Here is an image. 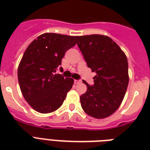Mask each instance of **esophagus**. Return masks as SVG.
I'll list each match as a JSON object with an SVG mask.
<instances>
[{
    "instance_id": "esophagus-1",
    "label": "esophagus",
    "mask_w": 150,
    "mask_h": 150,
    "mask_svg": "<svg viewBox=\"0 0 150 150\" xmlns=\"http://www.w3.org/2000/svg\"><path fill=\"white\" fill-rule=\"evenodd\" d=\"M74 82H75V84H79L81 83V80H76V79H75V80H74Z\"/></svg>"
}]
</instances>
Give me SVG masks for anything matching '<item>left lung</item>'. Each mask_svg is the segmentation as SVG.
Masks as SVG:
<instances>
[{
    "label": "left lung",
    "mask_w": 150,
    "mask_h": 150,
    "mask_svg": "<svg viewBox=\"0 0 150 150\" xmlns=\"http://www.w3.org/2000/svg\"><path fill=\"white\" fill-rule=\"evenodd\" d=\"M87 66L96 75L80 96L81 108L88 115L103 119L117 110L129 84L126 54L110 38L100 35L75 36Z\"/></svg>",
    "instance_id": "1"
}]
</instances>
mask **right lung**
<instances>
[{"label": "right lung", "mask_w": 150, "mask_h": 150, "mask_svg": "<svg viewBox=\"0 0 150 150\" xmlns=\"http://www.w3.org/2000/svg\"><path fill=\"white\" fill-rule=\"evenodd\" d=\"M75 45L73 36L45 33L27 47L18 66V82L24 98L35 111L49 113L62 105L74 81L55 71L64 53Z\"/></svg>", "instance_id": "right-lung-1"}]
</instances>
